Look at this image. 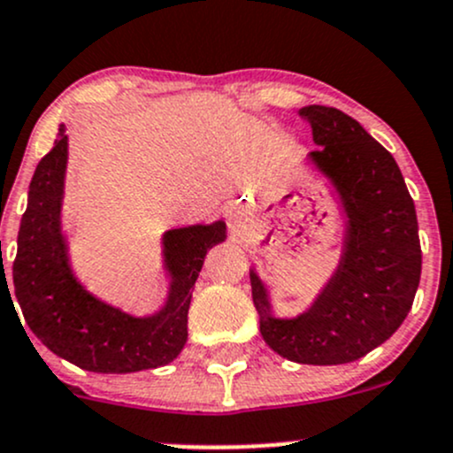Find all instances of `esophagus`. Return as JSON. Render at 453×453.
<instances>
[{
	"label": "esophagus",
	"mask_w": 453,
	"mask_h": 453,
	"mask_svg": "<svg viewBox=\"0 0 453 453\" xmlns=\"http://www.w3.org/2000/svg\"><path fill=\"white\" fill-rule=\"evenodd\" d=\"M227 219H230V227H239V226H241V214H239V210L232 208L230 212H227Z\"/></svg>",
	"instance_id": "esophagus-1"
}]
</instances>
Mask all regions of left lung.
<instances>
[{
    "label": "left lung",
    "mask_w": 453,
    "mask_h": 453,
    "mask_svg": "<svg viewBox=\"0 0 453 453\" xmlns=\"http://www.w3.org/2000/svg\"><path fill=\"white\" fill-rule=\"evenodd\" d=\"M311 162L344 203V254L340 267L307 313L273 318L267 289L254 272L252 298L260 335L280 357L335 366L364 357L408 318L421 280V243L414 201L395 157L368 131L335 107L309 104Z\"/></svg>",
    "instance_id": "left-lung-1"
}]
</instances>
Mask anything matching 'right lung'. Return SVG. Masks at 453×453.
I'll return each instance as SVG.
<instances>
[{"label":"right lung","instance_id":"obj_1","mask_svg":"<svg viewBox=\"0 0 453 453\" xmlns=\"http://www.w3.org/2000/svg\"><path fill=\"white\" fill-rule=\"evenodd\" d=\"M65 164L67 135L61 127L52 150L32 175L17 236L12 282L26 324L54 355L91 372H138L173 362L188 337L195 280L208 250L226 239V223L164 234V263L171 272L168 300L159 313L134 318L87 294L72 273L61 234Z\"/></svg>","mask_w":453,"mask_h":453}]
</instances>
